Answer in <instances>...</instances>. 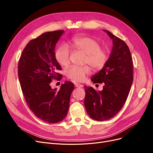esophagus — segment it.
Here are the masks:
<instances>
[{
	"label": "esophagus",
	"mask_w": 153,
	"mask_h": 153,
	"mask_svg": "<svg viewBox=\"0 0 153 153\" xmlns=\"http://www.w3.org/2000/svg\"><path fill=\"white\" fill-rule=\"evenodd\" d=\"M75 86L78 88H81L83 87V85H82L81 84H79V83H75Z\"/></svg>",
	"instance_id": "34e87169"
}]
</instances>
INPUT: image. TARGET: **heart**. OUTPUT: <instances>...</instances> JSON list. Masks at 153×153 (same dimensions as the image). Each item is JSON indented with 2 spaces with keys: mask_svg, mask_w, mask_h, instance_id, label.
<instances>
[{
  "mask_svg": "<svg viewBox=\"0 0 153 153\" xmlns=\"http://www.w3.org/2000/svg\"><path fill=\"white\" fill-rule=\"evenodd\" d=\"M71 44L76 50L82 51L86 54L84 62L90 64L94 69H100L105 65L108 58L107 49L100 47V43L94 38L79 36L72 39ZM55 58L59 64L66 66L70 63V50L66 45L59 46L55 52ZM91 72L88 65L83 66H71L66 70L67 76L74 81L81 82Z\"/></svg>",
  "mask_w": 153,
  "mask_h": 153,
  "instance_id": "b5f03b06",
  "label": "heart"
}]
</instances>
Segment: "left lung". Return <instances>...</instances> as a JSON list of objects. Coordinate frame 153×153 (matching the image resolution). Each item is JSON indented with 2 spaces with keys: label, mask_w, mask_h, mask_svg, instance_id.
I'll list each match as a JSON object with an SVG mask.
<instances>
[{
  "label": "left lung",
  "mask_w": 153,
  "mask_h": 153,
  "mask_svg": "<svg viewBox=\"0 0 153 153\" xmlns=\"http://www.w3.org/2000/svg\"><path fill=\"white\" fill-rule=\"evenodd\" d=\"M113 42L109 58L102 69L92 76L94 84L103 82L102 91L85 87L84 105L89 117L97 121L115 116L127 99L133 81V63L129 48L124 41L108 30Z\"/></svg>",
  "instance_id": "left-lung-1"
}]
</instances>
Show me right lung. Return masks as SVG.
Segmentation results:
<instances>
[{"instance_id": "add662e5", "label": "right lung", "mask_w": 153, "mask_h": 153, "mask_svg": "<svg viewBox=\"0 0 153 153\" xmlns=\"http://www.w3.org/2000/svg\"><path fill=\"white\" fill-rule=\"evenodd\" d=\"M64 30L48 31L31 40L23 50L18 66L20 86L27 105L40 120L47 123L61 122L68 114L74 85L70 81L59 90L52 89L53 78L62 68L55 58V46Z\"/></svg>"}]
</instances>
